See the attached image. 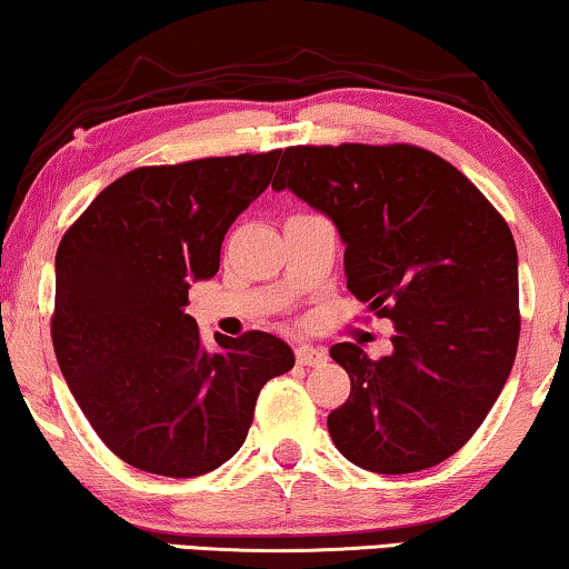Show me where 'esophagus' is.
<instances>
[{"instance_id": "obj_1", "label": "esophagus", "mask_w": 569, "mask_h": 569, "mask_svg": "<svg viewBox=\"0 0 569 569\" xmlns=\"http://www.w3.org/2000/svg\"><path fill=\"white\" fill-rule=\"evenodd\" d=\"M295 360H298V365H306V368H321V365L329 360V355H326V349L321 347L302 345L295 349Z\"/></svg>"}]
</instances>
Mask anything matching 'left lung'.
<instances>
[{
    "label": "left lung",
    "instance_id": "left-lung-1",
    "mask_svg": "<svg viewBox=\"0 0 569 569\" xmlns=\"http://www.w3.org/2000/svg\"><path fill=\"white\" fill-rule=\"evenodd\" d=\"M271 189L337 224L347 287L393 321V352L329 349L352 380L329 415L339 453L376 473L438 466L479 430L518 352V251L461 170L417 144L287 147Z\"/></svg>",
    "mask_w": 569,
    "mask_h": 569
}]
</instances>
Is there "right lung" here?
Returning a JSON list of instances; mask_svg holds the SVG:
<instances>
[{
	"label": "right lung",
	"instance_id": "1",
	"mask_svg": "<svg viewBox=\"0 0 569 569\" xmlns=\"http://www.w3.org/2000/svg\"><path fill=\"white\" fill-rule=\"evenodd\" d=\"M279 152L144 166L106 186L57 251L51 339L92 430L123 463L189 479L230 461L267 380L295 355L267 331L217 333L189 306L220 269L224 232L267 191Z\"/></svg>",
	"mask_w": 569,
	"mask_h": 569
}]
</instances>
